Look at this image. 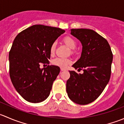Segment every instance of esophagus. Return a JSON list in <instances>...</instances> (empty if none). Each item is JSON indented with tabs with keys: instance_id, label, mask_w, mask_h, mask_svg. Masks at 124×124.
<instances>
[{
	"instance_id": "34e87169",
	"label": "esophagus",
	"mask_w": 124,
	"mask_h": 124,
	"mask_svg": "<svg viewBox=\"0 0 124 124\" xmlns=\"http://www.w3.org/2000/svg\"><path fill=\"white\" fill-rule=\"evenodd\" d=\"M65 70H66L65 68H61V71H65Z\"/></svg>"
}]
</instances>
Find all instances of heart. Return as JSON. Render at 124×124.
Here are the masks:
<instances>
[{
  "label": "heart",
  "mask_w": 124,
  "mask_h": 124,
  "mask_svg": "<svg viewBox=\"0 0 124 124\" xmlns=\"http://www.w3.org/2000/svg\"><path fill=\"white\" fill-rule=\"evenodd\" d=\"M63 41L66 45L68 46L71 50V53H73L74 50L72 49H74L77 46V42L72 37L70 36H66L63 39ZM56 47V42H53L50 48V53L51 55L54 54ZM52 64L55 66L60 67V68H66L68 65L71 63V61L69 58H63V57H57L52 60Z\"/></svg>",
  "instance_id": "obj_1"
}]
</instances>
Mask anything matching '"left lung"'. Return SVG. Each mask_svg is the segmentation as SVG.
Instances as JSON below:
<instances>
[{"mask_svg":"<svg viewBox=\"0 0 124 124\" xmlns=\"http://www.w3.org/2000/svg\"><path fill=\"white\" fill-rule=\"evenodd\" d=\"M71 34L83 46L80 58L72 67L83 73L70 71L67 92L73 102L85 105L95 100L109 82L113 54L107 40L93 30L72 29Z\"/></svg>","mask_w":124,"mask_h":124,"instance_id":"8db88e82","label":"left lung"}]
</instances>
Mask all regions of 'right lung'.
Returning a JSON list of instances; mask_svg holds the SVG:
<instances>
[{
	"label": "right lung",
	"mask_w": 124,
	"mask_h": 124,
	"mask_svg": "<svg viewBox=\"0 0 124 124\" xmlns=\"http://www.w3.org/2000/svg\"><path fill=\"white\" fill-rule=\"evenodd\" d=\"M65 31L60 28L35 24L20 32L9 51V76L19 94L26 101L37 103L49 96L60 68L48 65L50 48Z\"/></svg>",
	"instance_id": "obj_1"
}]
</instances>
